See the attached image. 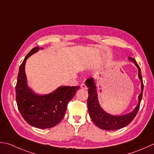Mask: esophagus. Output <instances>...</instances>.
Wrapping results in <instances>:
<instances>
[{
  "label": "esophagus",
  "instance_id": "34e87169",
  "mask_svg": "<svg viewBox=\"0 0 154 154\" xmlns=\"http://www.w3.org/2000/svg\"><path fill=\"white\" fill-rule=\"evenodd\" d=\"M81 87L82 89H87V86H86V85L85 83H81Z\"/></svg>",
  "mask_w": 154,
  "mask_h": 154
}]
</instances>
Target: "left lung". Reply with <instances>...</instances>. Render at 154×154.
I'll list each match as a JSON object with an SVG mask.
<instances>
[{
    "mask_svg": "<svg viewBox=\"0 0 154 154\" xmlns=\"http://www.w3.org/2000/svg\"><path fill=\"white\" fill-rule=\"evenodd\" d=\"M129 60L135 63V65L138 69V77L141 80V91L138 97V104L135 107L134 111L125 115L122 116H112L102 109L99 103L97 87L93 78H89L85 81L86 85L88 87L89 97L87 99V107L89 116L91 117L93 123L100 129L104 130H116L127 126L130 123L137 115V111L140 109V103L142 99V94L143 91V83L141 77V69L135 59L129 57Z\"/></svg>",
    "mask_w": 154,
    "mask_h": 154,
    "instance_id": "left-lung-1",
    "label": "left lung"
}]
</instances>
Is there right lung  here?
I'll return each mask as SVG.
<instances>
[{"instance_id":"1","label":"right lung","mask_w":154,"mask_h":154,"mask_svg":"<svg viewBox=\"0 0 154 154\" xmlns=\"http://www.w3.org/2000/svg\"><path fill=\"white\" fill-rule=\"evenodd\" d=\"M43 49L35 47L27 54L20 65L16 85V101L21 116L33 127L38 129L53 128L65 115L69 102L73 98L79 86H61L47 95H38L27 85L25 67L26 59Z\"/></svg>"}]
</instances>
